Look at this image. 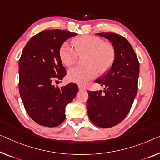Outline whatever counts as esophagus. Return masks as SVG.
Listing matches in <instances>:
<instances>
[{
    "label": "esophagus",
    "mask_w": 160,
    "mask_h": 160,
    "mask_svg": "<svg viewBox=\"0 0 160 160\" xmlns=\"http://www.w3.org/2000/svg\"><path fill=\"white\" fill-rule=\"evenodd\" d=\"M78 88H79L80 90H85V88L84 86H82V85H79Z\"/></svg>",
    "instance_id": "1"
}]
</instances>
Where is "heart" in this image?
<instances>
[{"label": "heart", "instance_id": "heart-1", "mask_svg": "<svg viewBox=\"0 0 160 160\" xmlns=\"http://www.w3.org/2000/svg\"><path fill=\"white\" fill-rule=\"evenodd\" d=\"M73 47L64 43L59 54L64 65L70 67L78 61V55L87 54L85 64L87 66L75 67L68 71V80L72 82L84 85L94 78L97 72L103 74L113 65L116 57L113 45L104 42L101 38L93 35H85L72 40Z\"/></svg>", "mask_w": 160, "mask_h": 160}]
</instances>
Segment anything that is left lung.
Returning <instances> with one entry per match:
<instances>
[{"mask_svg":"<svg viewBox=\"0 0 160 160\" xmlns=\"http://www.w3.org/2000/svg\"><path fill=\"white\" fill-rule=\"evenodd\" d=\"M108 39L116 50L113 65L95 82L104 86L102 90L89 91L87 111L90 120L101 128H110L121 123L129 112L138 90L139 62L130 43L115 33H98Z\"/></svg>","mask_w":160,"mask_h":160,"instance_id":"left-lung-1","label":"left lung"}]
</instances>
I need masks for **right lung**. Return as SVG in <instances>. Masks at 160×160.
<instances>
[{"instance_id": "add662e5", "label": "right lung", "mask_w": 160, "mask_h": 160, "mask_svg": "<svg viewBox=\"0 0 160 160\" xmlns=\"http://www.w3.org/2000/svg\"><path fill=\"white\" fill-rule=\"evenodd\" d=\"M76 35L65 30L42 31L23 48L18 61L19 92L28 116L38 124L60 125L65 118L66 106L78 93L75 83L61 88L52 85L66 75L59 49L67 39Z\"/></svg>"}]
</instances>
